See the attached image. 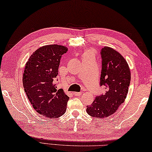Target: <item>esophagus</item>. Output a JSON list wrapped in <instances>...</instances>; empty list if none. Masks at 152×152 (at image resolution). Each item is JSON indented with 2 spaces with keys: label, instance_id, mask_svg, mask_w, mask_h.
Listing matches in <instances>:
<instances>
[{
  "label": "esophagus",
  "instance_id": "obj_1",
  "mask_svg": "<svg viewBox=\"0 0 152 152\" xmlns=\"http://www.w3.org/2000/svg\"><path fill=\"white\" fill-rule=\"evenodd\" d=\"M73 94L75 95H77V96H79V95H81L82 94V92H74Z\"/></svg>",
  "mask_w": 152,
  "mask_h": 152
}]
</instances>
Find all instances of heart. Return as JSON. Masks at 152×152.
<instances>
[{
	"label": "heart",
	"mask_w": 152,
	"mask_h": 152,
	"mask_svg": "<svg viewBox=\"0 0 152 152\" xmlns=\"http://www.w3.org/2000/svg\"><path fill=\"white\" fill-rule=\"evenodd\" d=\"M83 57H93V54L91 51H86L84 53Z\"/></svg>",
	"instance_id": "heart-1"
}]
</instances>
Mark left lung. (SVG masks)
<instances>
[{"label": "left lung", "mask_w": 152, "mask_h": 152, "mask_svg": "<svg viewBox=\"0 0 152 152\" xmlns=\"http://www.w3.org/2000/svg\"><path fill=\"white\" fill-rule=\"evenodd\" d=\"M102 69L100 85L105 87V94L95 97L87 113L94 118L103 119L116 112L128 93L131 72L126 60L120 53L109 47L101 51Z\"/></svg>", "instance_id": "left-lung-1"}]
</instances>
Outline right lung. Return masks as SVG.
Returning <instances> with one entry per match:
<instances>
[{
    "label": "right lung",
    "instance_id": "right-lung-1",
    "mask_svg": "<svg viewBox=\"0 0 152 152\" xmlns=\"http://www.w3.org/2000/svg\"><path fill=\"white\" fill-rule=\"evenodd\" d=\"M63 45H48L37 49L26 62L23 75L24 90L33 108L43 116L58 118L65 113L69 97L55 83Z\"/></svg>",
    "mask_w": 152,
    "mask_h": 152
}]
</instances>
